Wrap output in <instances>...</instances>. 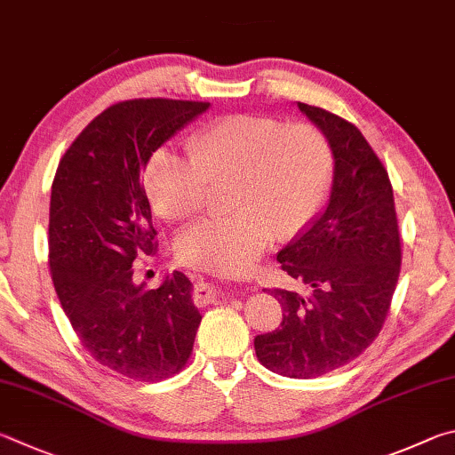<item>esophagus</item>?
Here are the masks:
<instances>
[{"label":"esophagus","mask_w":455,"mask_h":455,"mask_svg":"<svg viewBox=\"0 0 455 455\" xmlns=\"http://www.w3.org/2000/svg\"><path fill=\"white\" fill-rule=\"evenodd\" d=\"M226 296V291L218 285H210V283H197V298L204 299V301H213V299H220Z\"/></svg>","instance_id":"34e87169"}]
</instances>
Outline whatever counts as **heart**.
<instances>
[{"mask_svg":"<svg viewBox=\"0 0 455 455\" xmlns=\"http://www.w3.org/2000/svg\"><path fill=\"white\" fill-rule=\"evenodd\" d=\"M188 156L156 149L143 188L159 218L180 223L204 212L210 188L229 186L232 215L199 221L175 243L181 264L210 274H248L274 237L285 242L304 232L331 186L325 135L274 116L235 114L199 127Z\"/></svg>","mask_w":455,"mask_h":455,"instance_id":"heart-1","label":"heart"}]
</instances>
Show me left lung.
I'll list each match as a JSON object with an SVG mask.
<instances>
[{"instance_id": "obj_1", "label": "left lung", "mask_w": 455, "mask_h": 455, "mask_svg": "<svg viewBox=\"0 0 455 455\" xmlns=\"http://www.w3.org/2000/svg\"><path fill=\"white\" fill-rule=\"evenodd\" d=\"M298 108L333 156L328 202L277 253L309 296L274 290L280 328L253 339L258 360L285 378L312 379L355 360L386 322L402 264L394 189L362 132L322 108Z\"/></svg>"}]
</instances>
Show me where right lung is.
Segmentation results:
<instances>
[{
  "label": "right lung",
  "mask_w": 455,
  "mask_h": 455,
  "mask_svg": "<svg viewBox=\"0 0 455 455\" xmlns=\"http://www.w3.org/2000/svg\"><path fill=\"white\" fill-rule=\"evenodd\" d=\"M207 109L205 101H119L77 135L55 172V293L87 354L125 378H172L194 349L202 322L194 283L173 272L149 290L133 282L132 266L156 245L141 172L157 148Z\"/></svg>",
  "instance_id": "add662e5"
}]
</instances>
